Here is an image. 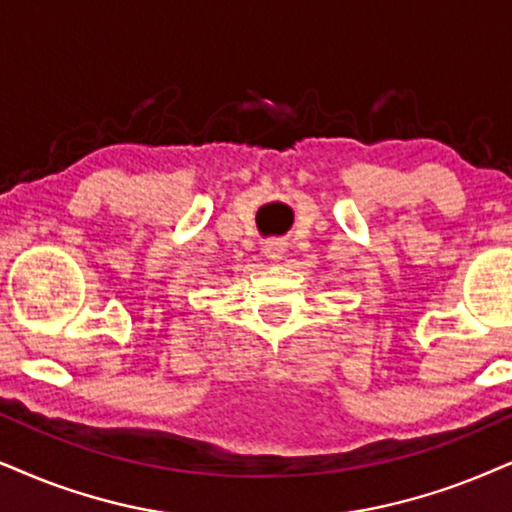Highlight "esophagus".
I'll return each instance as SVG.
<instances>
[{
	"label": "esophagus",
	"mask_w": 512,
	"mask_h": 512,
	"mask_svg": "<svg viewBox=\"0 0 512 512\" xmlns=\"http://www.w3.org/2000/svg\"><path fill=\"white\" fill-rule=\"evenodd\" d=\"M283 250H286V248H283L281 241H267V243H264V252H267L269 260H281Z\"/></svg>",
	"instance_id": "obj_1"
}]
</instances>
